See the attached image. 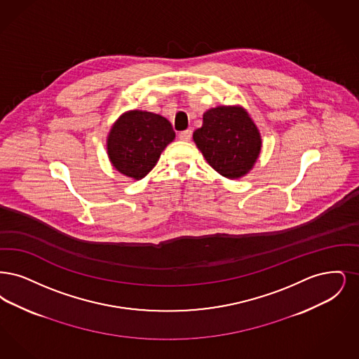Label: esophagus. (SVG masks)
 <instances>
[{"label": "esophagus", "mask_w": 359, "mask_h": 359, "mask_svg": "<svg viewBox=\"0 0 359 359\" xmlns=\"http://www.w3.org/2000/svg\"><path fill=\"white\" fill-rule=\"evenodd\" d=\"M178 138H180L181 140L189 142V140H191V130H185V131H181V133H180V135H178Z\"/></svg>", "instance_id": "34e87169"}]
</instances>
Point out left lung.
I'll list each match as a JSON object with an SVG mask.
<instances>
[{
	"label": "left lung",
	"mask_w": 359,
	"mask_h": 359,
	"mask_svg": "<svg viewBox=\"0 0 359 359\" xmlns=\"http://www.w3.org/2000/svg\"><path fill=\"white\" fill-rule=\"evenodd\" d=\"M193 140L208 163L226 178L250 172L260 154V134L248 114L238 107H217L203 114Z\"/></svg>",
	"instance_id": "8db88e82"
}]
</instances>
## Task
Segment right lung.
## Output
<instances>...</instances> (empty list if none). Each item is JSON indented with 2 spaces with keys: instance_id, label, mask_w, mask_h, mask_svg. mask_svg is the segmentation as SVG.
I'll return each instance as SVG.
<instances>
[{
  "instance_id": "add662e5",
  "label": "right lung",
  "mask_w": 359,
  "mask_h": 359,
  "mask_svg": "<svg viewBox=\"0 0 359 359\" xmlns=\"http://www.w3.org/2000/svg\"><path fill=\"white\" fill-rule=\"evenodd\" d=\"M174 137L166 118L147 111H130L111 128L107 142L111 163L118 172L140 180L156 166Z\"/></svg>"
}]
</instances>
